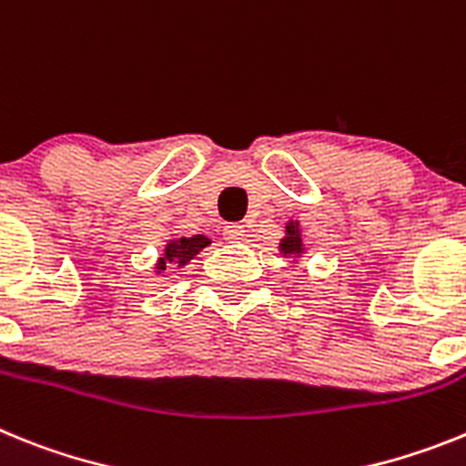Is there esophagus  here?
I'll list each match as a JSON object with an SVG mask.
<instances>
[{"instance_id": "1", "label": "esophagus", "mask_w": 466, "mask_h": 466, "mask_svg": "<svg viewBox=\"0 0 466 466\" xmlns=\"http://www.w3.org/2000/svg\"><path fill=\"white\" fill-rule=\"evenodd\" d=\"M244 225H237V222H234V225H228V228H225V238H228L229 244H238V241H244Z\"/></svg>"}]
</instances>
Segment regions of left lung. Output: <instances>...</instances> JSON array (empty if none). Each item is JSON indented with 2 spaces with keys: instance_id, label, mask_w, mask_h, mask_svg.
<instances>
[{
  "instance_id": "obj_1",
  "label": "left lung",
  "mask_w": 466,
  "mask_h": 466,
  "mask_svg": "<svg viewBox=\"0 0 466 466\" xmlns=\"http://www.w3.org/2000/svg\"><path fill=\"white\" fill-rule=\"evenodd\" d=\"M279 253H281L283 258H290V260H298V258H302V253H305L300 222L298 220L286 222V237L279 241Z\"/></svg>"
}]
</instances>
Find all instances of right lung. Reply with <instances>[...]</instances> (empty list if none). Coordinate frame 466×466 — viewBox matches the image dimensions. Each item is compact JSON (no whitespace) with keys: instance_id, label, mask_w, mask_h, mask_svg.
<instances>
[{"instance_id":"obj_1","label":"right lung","mask_w":466,"mask_h":466,"mask_svg":"<svg viewBox=\"0 0 466 466\" xmlns=\"http://www.w3.org/2000/svg\"><path fill=\"white\" fill-rule=\"evenodd\" d=\"M210 244V238L204 234H194V237H176L168 238L161 250V258L157 260L155 272H164L168 265L185 267L189 260H194V256H199L201 250Z\"/></svg>"}]
</instances>
